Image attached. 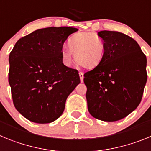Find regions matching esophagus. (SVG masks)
Segmentation results:
<instances>
[{
	"mask_svg": "<svg viewBox=\"0 0 151 151\" xmlns=\"http://www.w3.org/2000/svg\"><path fill=\"white\" fill-rule=\"evenodd\" d=\"M79 77H80V80H81V82H83V78H84V73H82V72H80L79 73Z\"/></svg>",
	"mask_w": 151,
	"mask_h": 151,
	"instance_id": "34e87169",
	"label": "esophagus"
}]
</instances>
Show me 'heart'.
<instances>
[{"label": "heart", "mask_w": 151, "mask_h": 151, "mask_svg": "<svg viewBox=\"0 0 151 151\" xmlns=\"http://www.w3.org/2000/svg\"><path fill=\"white\" fill-rule=\"evenodd\" d=\"M69 50L63 51L62 59L66 66L75 61L85 69H94L102 62L105 55V45L94 32H78L68 41Z\"/></svg>", "instance_id": "1"}]
</instances>
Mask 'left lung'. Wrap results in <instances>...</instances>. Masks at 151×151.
Segmentation results:
<instances>
[{
	"instance_id": "8db88e82",
	"label": "left lung",
	"mask_w": 151,
	"mask_h": 151,
	"mask_svg": "<svg viewBox=\"0 0 151 151\" xmlns=\"http://www.w3.org/2000/svg\"><path fill=\"white\" fill-rule=\"evenodd\" d=\"M105 45L102 62L84 74L88 110L94 118L115 122L138 107L147 75V58L135 40L123 33L101 31Z\"/></svg>"
}]
</instances>
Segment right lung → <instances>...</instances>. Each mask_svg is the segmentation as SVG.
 I'll return each instance as SVG.
<instances>
[{"instance_id": "right-lung-1", "label": "right lung", "mask_w": 151, "mask_h": 151, "mask_svg": "<svg viewBox=\"0 0 151 151\" xmlns=\"http://www.w3.org/2000/svg\"><path fill=\"white\" fill-rule=\"evenodd\" d=\"M77 31L66 26L38 29L19 39L10 52L8 79L13 104L29 121H55L80 83L78 72L62 59L64 42Z\"/></svg>"}]
</instances>
